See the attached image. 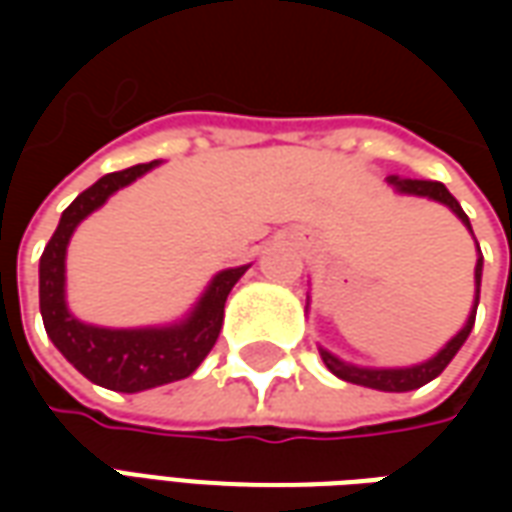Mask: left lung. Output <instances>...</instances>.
<instances>
[{"label": "left lung", "instance_id": "left-lung-1", "mask_svg": "<svg viewBox=\"0 0 512 512\" xmlns=\"http://www.w3.org/2000/svg\"><path fill=\"white\" fill-rule=\"evenodd\" d=\"M386 183L397 191V194H411V197H425V200L441 202V205H447L461 224L472 233V222H469V216L463 213L461 202L452 197L450 191L444 183L439 180H411V178H397V175H389ZM474 238V233H472ZM474 244H477V238H474ZM480 279H483V252H480V244H477V266H474V301H472V310H469V318L461 326V332L452 337L450 343L439 348L436 354L425 359V362H419V365L411 367H362V365H351V362H345L340 356H334L332 351H326V348H318L321 351L323 365L332 370L334 376L343 378L348 384H359L367 386V389H378V392H411V389H419V386H425L428 381H433L436 376H441V370L450 365L455 354L461 351V345L466 343V337L472 332L474 326V315H477V304H480Z\"/></svg>", "mask_w": 512, "mask_h": 512}]
</instances>
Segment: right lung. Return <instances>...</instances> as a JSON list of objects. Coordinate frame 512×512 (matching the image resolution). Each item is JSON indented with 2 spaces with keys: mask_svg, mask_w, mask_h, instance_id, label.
<instances>
[{
  "mask_svg": "<svg viewBox=\"0 0 512 512\" xmlns=\"http://www.w3.org/2000/svg\"><path fill=\"white\" fill-rule=\"evenodd\" d=\"M158 167V161L136 164L123 172H109L82 191L62 211L60 224L40 255V315L49 340L68 362L93 384L112 392H145L153 386L189 378L211 354L222 332L224 301L249 266L224 268L202 290L197 304L180 321L167 326L109 329L79 321L65 301V255L73 230L98 211L115 191Z\"/></svg>",
  "mask_w": 512,
  "mask_h": 512,
  "instance_id": "1",
  "label": "right lung"
}]
</instances>
